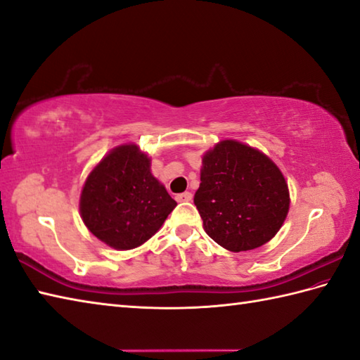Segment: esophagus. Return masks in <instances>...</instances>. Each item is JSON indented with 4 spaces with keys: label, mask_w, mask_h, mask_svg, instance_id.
I'll list each match as a JSON object with an SVG mask.
<instances>
[{
    "label": "esophagus",
    "mask_w": 360,
    "mask_h": 360,
    "mask_svg": "<svg viewBox=\"0 0 360 360\" xmlns=\"http://www.w3.org/2000/svg\"><path fill=\"white\" fill-rule=\"evenodd\" d=\"M190 200H192V193H190V192L179 193L178 196H176V201H178V202H187Z\"/></svg>",
    "instance_id": "1"
}]
</instances>
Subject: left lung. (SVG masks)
Returning <instances> with one entry per match:
<instances>
[{
	"mask_svg": "<svg viewBox=\"0 0 360 360\" xmlns=\"http://www.w3.org/2000/svg\"><path fill=\"white\" fill-rule=\"evenodd\" d=\"M193 202L206 234L232 252L256 250L283 226L290 193L274 162L238 140L226 139L202 154Z\"/></svg>",
	"mask_w": 360,
	"mask_h": 360,
	"instance_id": "obj_1",
	"label": "left lung"
}]
</instances>
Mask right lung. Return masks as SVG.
<instances>
[{"mask_svg":"<svg viewBox=\"0 0 360 360\" xmlns=\"http://www.w3.org/2000/svg\"><path fill=\"white\" fill-rule=\"evenodd\" d=\"M176 207L151 173V159L136 143L110 150L91 168L79 196L84 224L118 251L134 250L156 234Z\"/></svg>","mask_w":360,"mask_h":360,"instance_id":"add662e5","label":"right lung"}]
</instances>
